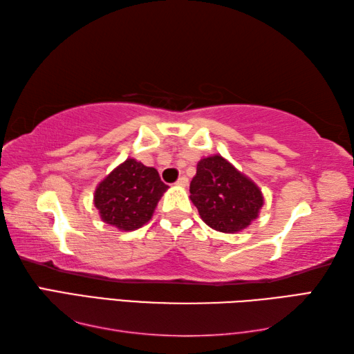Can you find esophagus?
<instances>
[{
	"instance_id": "esophagus-1",
	"label": "esophagus",
	"mask_w": 354,
	"mask_h": 354,
	"mask_svg": "<svg viewBox=\"0 0 354 354\" xmlns=\"http://www.w3.org/2000/svg\"><path fill=\"white\" fill-rule=\"evenodd\" d=\"M176 185H179V187H187V185H189V178H187V176H181V178H179L178 181H176Z\"/></svg>"
}]
</instances>
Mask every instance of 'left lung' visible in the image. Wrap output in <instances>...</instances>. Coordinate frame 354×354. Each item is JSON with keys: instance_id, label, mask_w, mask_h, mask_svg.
<instances>
[{"instance_id": "8db88e82", "label": "left lung", "mask_w": 354, "mask_h": 354, "mask_svg": "<svg viewBox=\"0 0 354 354\" xmlns=\"http://www.w3.org/2000/svg\"><path fill=\"white\" fill-rule=\"evenodd\" d=\"M190 199L208 227L227 234L250 227L265 202L257 184L221 155L198 162Z\"/></svg>"}]
</instances>
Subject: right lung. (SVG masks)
Returning a JSON list of instances; mask_svg holds the SVG:
<instances>
[{"mask_svg":"<svg viewBox=\"0 0 354 354\" xmlns=\"http://www.w3.org/2000/svg\"><path fill=\"white\" fill-rule=\"evenodd\" d=\"M167 189L156 169L127 158L97 185L94 205L103 222L120 231H133L152 219Z\"/></svg>","mask_w":354,"mask_h":354,"instance_id":"obj_1","label":"right lung"}]
</instances>
